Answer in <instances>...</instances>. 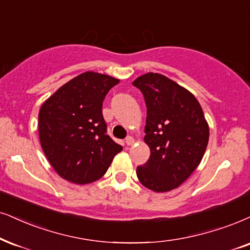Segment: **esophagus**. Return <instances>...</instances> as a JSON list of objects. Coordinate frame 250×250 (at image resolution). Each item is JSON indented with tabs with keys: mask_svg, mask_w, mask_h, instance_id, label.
Wrapping results in <instances>:
<instances>
[{
	"mask_svg": "<svg viewBox=\"0 0 250 250\" xmlns=\"http://www.w3.org/2000/svg\"><path fill=\"white\" fill-rule=\"evenodd\" d=\"M125 144H127L128 145V146H130V145H132V144H134V138H132L131 137V136H128V137L127 138H125Z\"/></svg>",
	"mask_w": 250,
	"mask_h": 250,
	"instance_id": "esophagus-1",
	"label": "esophagus"
}]
</instances>
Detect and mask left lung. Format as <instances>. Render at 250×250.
<instances>
[{"instance_id":"1","label":"left lung","mask_w":250,"mask_h":250,"mask_svg":"<svg viewBox=\"0 0 250 250\" xmlns=\"http://www.w3.org/2000/svg\"><path fill=\"white\" fill-rule=\"evenodd\" d=\"M146 105L145 143L151 154L136 174L157 192L178 188L200 165L209 142V125L197 99L175 82L148 72L136 78Z\"/></svg>"}]
</instances>
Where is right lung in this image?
I'll list each match as a JSON object with an SVG mask.
<instances>
[{
    "label": "right lung",
    "instance_id": "obj_1",
    "mask_svg": "<svg viewBox=\"0 0 250 250\" xmlns=\"http://www.w3.org/2000/svg\"><path fill=\"white\" fill-rule=\"evenodd\" d=\"M119 80L87 71L49 97L39 112L43 153L56 173L86 185L105 174L122 146L107 135L103 102Z\"/></svg>",
    "mask_w": 250,
    "mask_h": 250
}]
</instances>
